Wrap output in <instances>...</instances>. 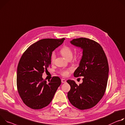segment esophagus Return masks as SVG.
<instances>
[{
	"label": "esophagus",
	"mask_w": 125,
	"mask_h": 125,
	"mask_svg": "<svg viewBox=\"0 0 125 125\" xmlns=\"http://www.w3.org/2000/svg\"><path fill=\"white\" fill-rule=\"evenodd\" d=\"M61 81H62V83H65L66 82V80L65 79H63V78H62L61 79Z\"/></svg>",
	"instance_id": "obj_1"
}]
</instances>
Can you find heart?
Listing matches in <instances>:
<instances>
[{"instance_id": "1", "label": "heart", "mask_w": 125, "mask_h": 125, "mask_svg": "<svg viewBox=\"0 0 125 125\" xmlns=\"http://www.w3.org/2000/svg\"><path fill=\"white\" fill-rule=\"evenodd\" d=\"M61 52L63 56L67 60L72 59L73 56V51L72 49L67 46L63 47L61 50ZM55 59V54L54 52H52V53L51 59L52 62H53L54 61V60ZM72 71L71 68L69 69H66V70H62L60 71V73L63 75V76H67L69 72Z\"/></svg>"}]
</instances>
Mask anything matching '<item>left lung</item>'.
<instances>
[{
    "mask_svg": "<svg viewBox=\"0 0 125 125\" xmlns=\"http://www.w3.org/2000/svg\"><path fill=\"white\" fill-rule=\"evenodd\" d=\"M71 43L83 50L79 66L73 75L76 77H83L79 85L73 80H67L71 86L67 97L76 108L90 109L100 101L105 92L109 73L107 59L101 45L92 40L77 38L71 41Z\"/></svg>",
    "mask_w": 125,
    "mask_h": 125,
    "instance_id": "obj_1",
    "label": "left lung"
}]
</instances>
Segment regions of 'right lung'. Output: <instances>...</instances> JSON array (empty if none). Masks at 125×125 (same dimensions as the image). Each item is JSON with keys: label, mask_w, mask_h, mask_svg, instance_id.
<instances>
[{"label": "right lung", "mask_w": 125, "mask_h": 125, "mask_svg": "<svg viewBox=\"0 0 125 125\" xmlns=\"http://www.w3.org/2000/svg\"><path fill=\"white\" fill-rule=\"evenodd\" d=\"M64 40H39L22 55L17 66V90L24 103L31 109H40L48 106L61 84L58 76L52 77L47 83L42 75L51 65L52 52Z\"/></svg>", "instance_id": "1"}]
</instances>
